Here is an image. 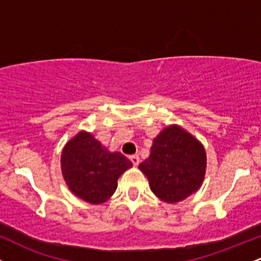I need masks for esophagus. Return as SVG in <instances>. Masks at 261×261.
<instances>
[{
    "label": "esophagus",
    "instance_id": "obj_1",
    "mask_svg": "<svg viewBox=\"0 0 261 261\" xmlns=\"http://www.w3.org/2000/svg\"><path fill=\"white\" fill-rule=\"evenodd\" d=\"M130 161L133 162L134 166H139V163H140V157H139V154H133V155H130Z\"/></svg>",
    "mask_w": 261,
    "mask_h": 261
}]
</instances>
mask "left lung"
<instances>
[{"instance_id": "8db88e82", "label": "left lung", "mask_w": 261, "mask_h": 261, "mask_svg": "<svg viewBox=\"0 0 261 261\" xmlns=\"http://www.w3.org/2000/svg\"><path fill=\"white\" fill-rule=\"evenodd\" d=\"M139 168L148 178L154 195L174 203L187 199L202 184L205 149L185 130L169 126L153 140L151 154Z\"/></svg>"}]
</instances>
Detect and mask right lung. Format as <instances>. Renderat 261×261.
Here are the masks:
<instances>
[{
  "instance_id": "add662e5",
  "label": "right lung",
  "mask_w": 261,
  "mask_h": 261,
  "mask_svg": "<svg viewBox=\"0 0 261 261\" xmlns=\"http://www.w3.org/2000/svg\"><path fill=\"white\" fill-rule=\"evenodd\" d=\"M133 166L120 152H109L91 134L80 133L65 146L62 174L68 188L89 203L107 201L115 193L118 179Z\"/></svg>"
}]
</instances>
